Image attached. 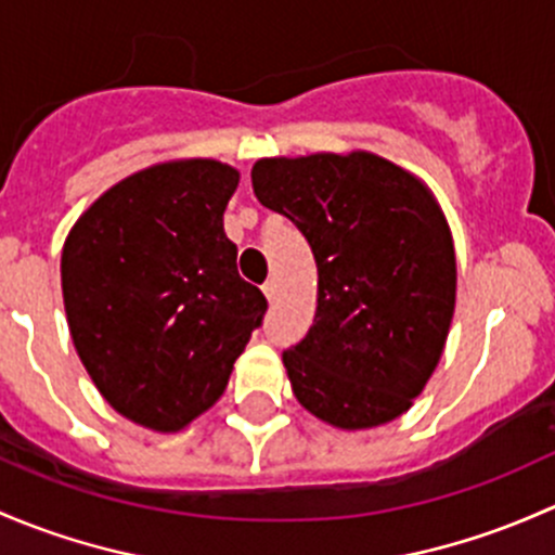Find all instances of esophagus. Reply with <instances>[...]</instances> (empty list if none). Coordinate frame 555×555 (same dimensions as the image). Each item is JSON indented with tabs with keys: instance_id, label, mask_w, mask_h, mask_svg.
Here are the masks:
<instances>
[{
	"instance_id": "obj_1",
	"label": "esophagus",
	"mask_w": 555,
	"mask_h": 555,
	"mask_svg": "<svg viewBox=\"0 0 555 555\" xmlns=\"http://www.w3.org/2000/svg\"><path fill=\"white\" fill-rule=\"evenodd\" d=\"M261 291H264V296H267V299H275V296H278V280H267V283L264 285H261Z\"/></svg>"
}]
</instances>
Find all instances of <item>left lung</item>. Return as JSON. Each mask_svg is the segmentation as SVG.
<instances>
[{
    "label": "left lung",
    "mask_w": 555,
    "mask_h": 555,
    "mask_svg": "<svg viewBox=\"0 0 555 555\" xmlns=\"http://www.w3.org/2000/svg\"><path fill=\"white\" fill-rule=\"evenodd\" d=\"M250 181L318 264L312 328L283 352L296 401L341 430L401 416L441 361L454 315V245L436 197L369 152L259 159Z\"/></svg>",
    "instance_id": "left-lung-1"
}]
</instances>
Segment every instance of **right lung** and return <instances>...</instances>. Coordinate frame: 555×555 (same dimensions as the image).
Instances as JSON below:
<instances>
[{"label": "right lung", "instance_id": "obj_1", "mask_svg": "<svg viewBox=\"0 0 555 555\" xmlns=\"http://www.w3.org/2000/svg\"><path fill=\"white\" fill-rule=\"evenodd\" d=\"M240 173L163 163L101 194L68 232L64 305L79 361L108 405L159 433L221 398L267 299L237 272L224 210Z\"/></svg>", "mask_w": 555, "mask_h": 555}]
</instances>
